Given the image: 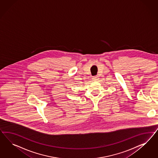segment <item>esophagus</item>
Returning <instances> with one entry per match:
<instances>
[{
	"mask_svg": "<svg viewBox=\"0 0 158 158\" xmlns=\"http://www.w3.org/2000/svg\"><path fill=\"white\" fill-rule=\"evenodd\" d=\"M93 80H94V81H97V80H98V77H97V76H94V77H93Z\"/></svg>",
	"mask_w": 158,
	"mask_h": 158,
	"instance_id": "esophagus-1",
	"label": "esophagus"
}]
</instances>
